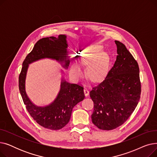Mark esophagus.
Segmentation results:
<instances>
[{"mask_svg":"<svg viewBox=\"0 0 157 157\" xmlns=\"http://www.w3.org/2000/svg\"><path fill=\"white\" fill-rule=\"evenodd\" d=\"M84 93H85V95L86 97H87L89 95V91L87 88L84 89Z\"/></svg>","mask_w":157,"mask_h":157,"instance_id":"esophagus-1","label":"esophagus"}]
</instances>
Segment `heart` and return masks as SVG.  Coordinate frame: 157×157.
<instances>
[{"instance_id": "1", "label": "heart", "mask_w": 157, "mask_h": 157, "mask_svg": "<svg viewBox=\"0 0 157 157\" xmlns=\"http://www.w3.org/2000/svg\"><path fill=\"white\" fill-rule=\"evenodd\" d=\"M81 53L83 55L81 60V64L83 65L87 64V76L92 80L101 79L108 67L109 61L108 55L97 45L89 46L82 49ZM81 64L74 61L71 65L70 74L74 79L79 80L83 76L84 71Z\"/></svg>"}]
</instances>
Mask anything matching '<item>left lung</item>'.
<instances>
[{"instance_id": "obj_1", "label": "left lung", "mask_w": 157, "mask_h": 157, "mask_svg": "<svg viewBox=\"0 0 157 157\" xmlns=\"http://www.w3.org/2000/svg\"><path fill=\"white\" fill-rule=\"evenodd\" d=\"M117 56L113 67L90 95L94 103L92 114L98 128L110 130L121 125L133 113L141 97L138 63L125 46L115 40Z\"/></svg>"}]
</instances>
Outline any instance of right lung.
Instances as JSON below:
<instances>
[{
	"mask_svg": "<svg viewBox=\"0 0 157 157\" xmlns=\"http://www.w3.org/2000/svg\"><path fill=\"white\" fill-rule=\"evenodd\" d=\"M68 46L67 36L65 34L39 40L23 61L19 76L20 92L28 112L38 124L48 129L60 130L67 124L73 108L85 98L83 88L70 83L62 77L59 92L55 100L46 105H37L30 99L26 92L29 66L33 62L48 59L56 60L67 69L70 62ZM61 73L63 74L62 70Z\"/></svg>",
	"mask_w": 157,
	"mask_h": 157,
	"instance_id": "right-lung-1",
	"label": "right lung"
}]
</instances>
